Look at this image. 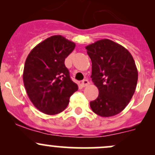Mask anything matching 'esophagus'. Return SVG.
Wrapping results in <instances>:
<instances>
[{
  "mask_svg": "<svg viewBox=\"0 0 155 155\" xmlns=\"http://www.w3.org/2000/svg\"><path fill=\"white\" fill-rule=\"evenodd\" d=\"M88 85H89V82L87 79H84V80L82 82V83H81V85H82V87H85Z\"/></svg>",
  "mask_w": 155,
  "mask_h": 155,
  "instance_id": "34e87169",
  "label": "esophagus"
}]
</instances>
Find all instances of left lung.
Returning a JSON list of instances; mask_svg holds the SVG:
<instances>
[{
	"label": "left lung",
	"instance_id": "obj_1",
	"mask_svg": "<svg viewBox=\"0 0 155 155\" xmlns=\"http://www.w3.org/2000/svg\"><path fill=\"white\" fill-rule=\"evenodd\" d=\"M85 48L92 62L91 77L99 91L90 107L100 116H114L124 110L135 92L138 71L134 58L124 46L108 39Z\"/></svg>",
	"mask_w": 155,
	"mask_h": 155
}]
</instances>
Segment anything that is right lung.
Segmentation results:
<instances>
[{"mask_svg":"<svg viewBox=\"0 0 155 155\" xmlns=\"http://www.w3.org/2000/svg\"><path fill=\"white\" fill-rule=\"evenodd\" d=\"M76 44L61 35L37 44L25 63L23 82L30 101L40 112L56 115L66 109L70 96L78 90L71 80L65 58Z\"/></svg>","mask_w":155,"mask_h":155,"instance_id":"add662e5","label":"right lung"}]
</instances>
